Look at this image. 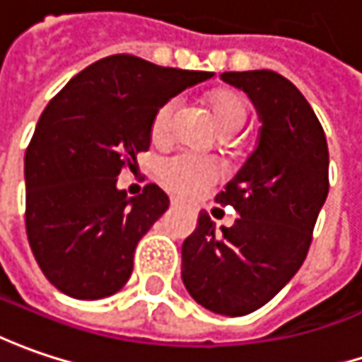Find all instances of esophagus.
<instances>
[{
	"mask_svg": "<svg viewBox=\"0 0 362 362\" xmlns=\"http://www.w3.org/2000/svg\"><path fill=\"white\" fill-rule=\"evenodd\" d=\"M182 200H178V198H172V206H180Z\"/></svg>",
	"mask_w": 362,
	"mask_h": 362,
	"instance_id": "1",
	"label": "esophagus"
}]
</instances>
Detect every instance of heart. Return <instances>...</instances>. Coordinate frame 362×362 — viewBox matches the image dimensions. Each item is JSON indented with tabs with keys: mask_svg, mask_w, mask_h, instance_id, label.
<instances>
[{
	"mask_svg": "<svg viewBox=\"0 0 362 362\" xmlns=\"http://www.w3.org/2000/svg\"><path fill=\"white\" fill-rule=\"evenodd\" d=\"M206 101L211 105L218 129L225 135L241 134L247 119H249V103L241 93L233 88H214L206 95ZM174 115V103L168 101L160 105L151 117V139L164 141L170 134ZM230 139V137H225ZM158 178L168 190L178 194H194L200 188L209 186L216 180V165L206 158H197L188 153H176L160 162L158 165Z\"/></svg>",
	"mask_w": 362,
	"mask_h": 362,
	"instance_id": "b5f03b06",
	"label": "heart"
}]
</instances>
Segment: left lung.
<instances>
[{
    "label": "left lung",
    "instance_id": "left-lung-1",
    "mask_svg": "<svg viewBox=\"0 0 362 362\" xmlns=\"http://www.w3.org/2000/svg\"><path fill=\"white\" fill-rule=\"evenodd\" d=\"M261 119L257 150L216 194L239 218L221 227L200 211L182 243V281L200 306L245 316L265 306L304 263L328 197V144L306 97L274 71L223 72Z\"/></svg>",
    "mask_w": 362,
    "mask_h": 362
}]
</instances>
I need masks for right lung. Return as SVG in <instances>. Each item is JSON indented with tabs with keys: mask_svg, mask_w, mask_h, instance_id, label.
<instances>
[{
	"mask_svg": "<svg viewBox=\"0 0 362 362\" xmlns=\"http://www.w3.org/2000/svg\"><path fill=\"white\" fill-rule=\"evenodd\" d=\"M211 76L113 54L48 103L24 158L25 233L56 290L101 300L127 284L135 247L170 198L156 184L129 198L117 190L119 172L150 150L156 109Z\"/></svg>",
	"mask_w": 362,
	"mask_h": 362,
	"instance_id": "1",
	"label": "right lung"
}]
</instances>
